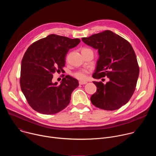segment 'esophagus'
Here are the masks:
<instances>
[{
  "instance_id": "1",
  "label": "esophagus",
  "mask_w": 156,
  "mask_h": 156,
  "mask_svg": "<svg viewBox=\"0 0 156 156\" xmlns=\"http://www.w3.org/2000/svg\"><path fill=\"white\" fill-rule=\"evenodd\" d=\"M86 83H87L86 81H79V84H85Z\"/></svg>"
}]
</instances>
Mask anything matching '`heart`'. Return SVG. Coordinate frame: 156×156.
I'll use <instances>...</instances> for the list:
<instances>
[{
  "instance_id": "1",
  "label": "heart",
  "mask_w": 156,
  "mask_h": 156,
  "mask_svg": "<svg viewBox=\"0 0 156 156\" xmlns=\"http://www.w3.org/2000/svg\"><path fill=\"white\" fill-rule=\"evenodd\" d=\"M82 51H92L89 48H83L82 49ZM87 73H88V72L87 70H80V71H78V72H76V73H75L74 76L78 80H84L86 78V75Z\"/></svg>"
}]
</instances>
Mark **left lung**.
<instances>
[{
  "mask_svg": "<svg viewBox=\"0 0 156 156\" xmlns=\"http://www.w3.org/2000/svg\"><path fill=\"white\" fill-rule=\"evenodd\" d=\"M82 41L98 49L99 58L93 77L108 78L105 84L102 81H93L97 91L91 97L92 104L106 110L120 108L134 93L140 73L136 56L131 45L110 30L82 37Z\"/></svg>",
  "mask_w": 156,
  "mask_h": 156,
  "instance_id": "8db88e82",
  "label": "left lung"
}]
</instances>
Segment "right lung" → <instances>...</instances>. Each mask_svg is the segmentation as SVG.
<instances>
[{
	"mask_svg": "<svg viewBox=\"0 0 156 156\" xmlns=\"http://www.w3.org/2000/svg\"><path fill=\"white\" fill-rule=\"evenodd\" d=\"M80 42V39L50 34L27 49L21 60L20 83L28 103L37 112L54 114L69 104L78 81L69 75L60 84L52 80L55 72L63 71L66 53Z\"/></svg>",
	"mask_w": 156,
	"mask_h": 156,
	"instance_id": "obj_1",
	"label": "right lung"
}]
</instances>
